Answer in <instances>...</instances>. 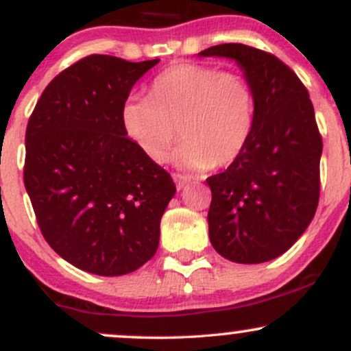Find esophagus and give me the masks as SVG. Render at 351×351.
Here are the masks:
<instances>
[{
	"label": "esophagus",
	"instance_id": "34e87169",
	"mask_svg": "<svg viewBox=\"0 0 351 351\" xmlns=\"http://www.w3.org/2000/svg\"><path fill=\"white\" fill-rule=\"evenodd\" d=\"M173 181H175L176 188L181 189L188 183V178L184 175H180V173H173Z\"/></svg>",
	"mask_w": 351,
	"mask_h": 351
}]
</instances>
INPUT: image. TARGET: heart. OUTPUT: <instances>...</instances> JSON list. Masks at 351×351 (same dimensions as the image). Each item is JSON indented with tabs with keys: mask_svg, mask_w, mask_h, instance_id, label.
<instances>
[{
	"mask_svg": "<svg viewBox=\"0 0 351 351\" xmlns=\"http://www.w3.org/2000/svg\"><path fill=\"white\" fill-rule=\"evenodd\" d=\"M254 92L239 72L175 64L152 80L150 97H128L120 120L128 138L153 163L178 143L189 170L226 168L243 156L254 132Z\"/></svg>",
	"mask_w": 351,
	"mask_h": 351,
	"instance_id": "heart-1",
	"label": "heart"
}]
</instances>
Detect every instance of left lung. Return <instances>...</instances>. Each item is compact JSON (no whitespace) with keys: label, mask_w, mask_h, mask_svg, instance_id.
I'll list each match as a JSON object with an SVG mask.
<instances>
[{"label":"left lung","mask_w":351,"mask_h":351,"mask_svg":"<svg viewBox=\"0 0 351 351\" xmlns=\"http://www.w3.org/2000/svg\"><path fill=\"white\" fill-rule=\"evenodd\" d=\"M199 56L234 59L254 92V132L228 170L209 176V239L237 264L276 259L304 234L320 198L322 135L308 90L287 64L245 44Z\"/></svg>","instance_id":"obj_1"}]
</instances>
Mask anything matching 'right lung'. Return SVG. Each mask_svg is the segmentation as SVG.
I'll return each instance as SVG.
<instances>
[{
    "label": "right lung",
    "mask_w": 351,
    "mask_h": 351,
    "mask_svg": "<svg viewBox=\"0 0 351 351\" xmlns=\"http://www.w3.org/2000/svg\"><path fill=\"white\" fill-rule=\"evenodd\" d=\"M160 59L92 54L51 80L26 128L24 186L47 244L97 276H123L158 249L175 183L128 138L120 112Z\"/></svg>",
    "instance_id": "add662e5"
}]
</instances>
